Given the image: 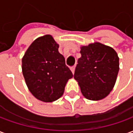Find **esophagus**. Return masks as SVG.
Masks as SVG:
<instances>
[{
    "instance_id": "34e87169",
    "label": "esophagus",
    "mask_w": 133,
    "mask_h": 133,
    "mask_svg": "<svg viewBox=\"0 0 133 133\" xmlns=\"http://www.w3.org/2000/svg\"><path fill=\"white\" fill-rule=\"evenodd\" d=\"M75 66H72L70 68V70H71V71H72V72L74 74V72H75Z\"/></svg>"
}]
</instances>
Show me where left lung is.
Instances as JSON below:
<instances>
[{
	"label": "left lung",
	"instance_id": "obj_1",
	"mask_svg": "<svg viewBox=\"0 0 133 133\" xmlns=\"http://www.w3.org/2000/svg\"><path fill=\"white\" fill-rule=\"evenodd\" d=\"M81 57L74 78L82 94L90 100L105 98L114 88L119 71V58L112 48L100 43L81 47Z\"/></svg>",
	"mask_w": 133,
	"mask_h": 133
}]
</instances>
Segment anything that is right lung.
Wrapping results in <instances>:
<instances>
[{
	"label": "right lung",
	"mask_w": 133,
	"mask_h": 133,
	"mask_svg": "<svg viewBox=\"0 0 133 133\" xmlns=\"http://www.w3.org/2000/svg\"><path fill=\"white\" fill-rule=\"evenodd\" d=\"M58 45L50 35L35 39L22 58V71L28 88L38 100L50 103L63 95L72 78Z\"/></svg>",
	"instance_id": "add662e5"
}]
</instances>
